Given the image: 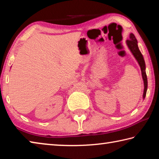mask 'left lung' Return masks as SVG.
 Wrapping results in <instances>:
<instances>
[{
	"label": "left lung",
	"mask_w": 159,
	"mask_h": 159,
	"mask_svg": "<svg viewBox=\"0 0 159 159\" xmlns=\"http://www.w3.org/2000/svg\"><path fill=\"white\" fill-rule=\"evenodd\" d=\"M126 44H127L128 47L130 49V52L133 54L134 58L138 61L139 66H140L141 71H142V79L144 81V93H143V99L145 98L147 94V77L146 74V71H145V61L144 60L143 56H142V53L139 50L138 45V41H137L135 36L133 34H130V39L129 40L126 41Z\"/></svg>",
	"instance_id": "1"
}]
</instances>
